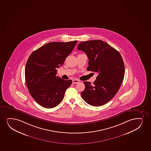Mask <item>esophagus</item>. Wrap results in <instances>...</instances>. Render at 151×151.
<instances>
[{"instance_id": "1", "label": "esophagus", "mask_w": 151, "mask_h": 151, "mask_svg": "<svg viewBox=\"0 0 151 151\" xmlns=\"http://www.w3.org/2000/svg\"><path fill=\"white\" fill-rule=\"evenodd\" d=\"M80 81L78 80V79H75V80H73V84H76V83H78L80 82Z\"/></svg>"}]
</instances>
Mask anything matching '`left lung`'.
Returning a JSON list of instances; mask_svg holds the SVG:
<instances>
[{
  "instance_id": "left-lung-1",
  "label": "left lung",
  "mask_w": 151,
  "mask_h": 151,
  "mask_svg": "<svg viewBox=\"0 0 151 151\" xmlns=\"http://www.w3.org/2000/svg\"><path fill=\"white\" fill-rule=\"evenodd\" d=\"M78 50L88 57L87 70L98 73L93 84L83 82L85 88L81 92L83 99L93 106L105 105L115 96L124 80L125 70L122 57L117 50L102 40L81 42Z\"/></svg>"
}]
</instances>
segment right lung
<instances>
[{
	"mask_svg": "<svg viewBox=\"0 0 151 151\" xmlns=\"http://www.w3.org/2000/svg\"><path fill=\"white\" fill-rule=\"evenodd\" d=\"M78 41L52 42L32 52L27 61L25 82L32 98L40 106L52 108L61 103L72 80L56 76L57 68L62 66Z\"/></svg>",
	"mask_w": 151,
	"mask_h": 151,
	"instance_id": "obj_1",
	"label": "right lung"
}]
</instances>
